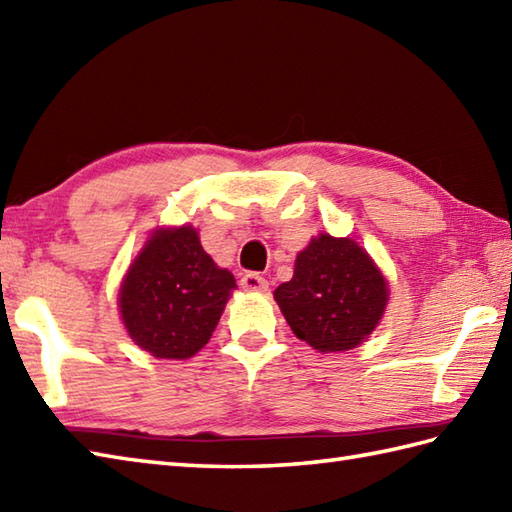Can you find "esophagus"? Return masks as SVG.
I'll list each match as a JSON object with an SVG mask.
<instances>
[{"label":"esophagus","mask_w":512,"mask_h":512,"mask_svg":"<svg viewBox=\"0 0 512 512\" xmlns=\"http://www.w3.org/2000/svg\"><path fill=\"white\" fill-rule=\"evenodd\" d=\"M239 286L248 292H266L268 281L259 273H246L242 279H239Z\"/></svg>","instance_id":"34e87169"}]
</instances>
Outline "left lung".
I'll use <instances>...</instances> for the list:
<instances>
[{"label": "left lung", "mask_w": 512, "mask_h": 512, "mask_svg": "<svg viewBox=\"0 0 512 512\" xmlns=\"http://www.w3.org/2000/svg\"><path fill=\"white\" fill-rule=\"evenodd\" d=\"M389 299L387 281L350 237L321 233L301 250L295 275L275 301L301 341L319 352H345L374 332Z\"/></svg>", "instance_id": "obj_1"}]
</instances>
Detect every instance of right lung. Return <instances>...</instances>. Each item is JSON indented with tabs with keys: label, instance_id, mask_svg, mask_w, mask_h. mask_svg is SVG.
Here are the masks:
<instances>
[{
	"label": "right lung",
	"instance_id": "1",
	"mask_svg": "<svg viewBox=\"0 0 512 512\" xmlns=\"http://www.w3.org/2000/svg\"><path fill=\"white\" fill-rule=\"evenodd\" d=\"M235 288V277L204 253L195 228H158L129 266L118 308L136 345L182 361L209 343Z\"/></svg>",
	"mask_w": 512,
	"mask_h": 512
}]
</instances>
